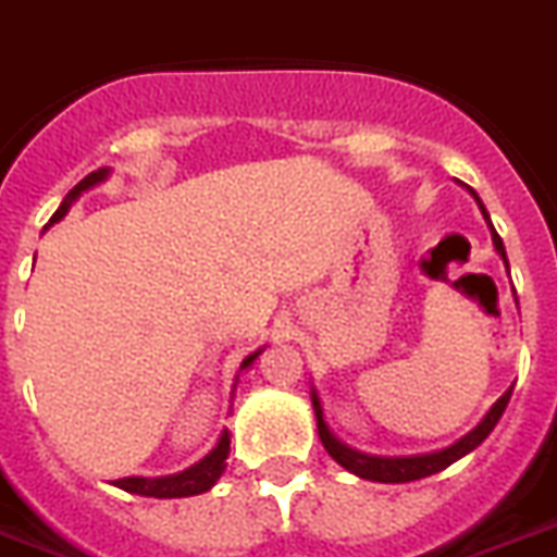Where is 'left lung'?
I'll return each instance as SVG.
<instances>
[{"label":"left lung","instance_id":"obj_1","mask_svg":"<svg viewBox=\"0 0 557 557\" xmlns=\"http://www.w3.org/2000/svg\"><path fill=\"white\" fill-rule=\"evenodd\" d=\"M473 198H475V203H479L481 214H484V221H487L490 232H493L495 251L502 255L504 265H507V271H509L507 251H504L502 237H498V232H495L493 223H490L487 209H484V203H481L475 191H473ZM509 396H512V387H509L502 399L495 401L493 408L487 410V416H484V419H481V422L475 424L470 433H467V436H461L456 445L445 447V450H436V453H422V456H368V453L354 450V447H348L345 442H339V438L331 433L329 422H325V413H322V405H320V396H317V391H311V405H314L317 433H320L322 447L329 450V456L336 461V465H343L348 473L359 475V479L382 481V484H405V481H416V479H424V475L438 473V470L450 467L453 461H459L461 456H467V453H473L475 447H479L481 442L490 436V433H493V428L498 424L502 413L507 410Z\"/></svg>","mask_w":557,"mask_h":557}]
</instances>
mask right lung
<instances>
[{"label":"right lung","mask_w":557,"mask_h":557,"mask_svg":"<svg viewBox=\"0 0 557 557\" xmlns=\"http://www.w3.org/2000/svg\"><path fill=\"white\" fill-rule=\"evenodd\" d=\"M107 175H110V170H107V166H101V170L90 172V175L84 177V181H78V184L67 191V198L62 200V207L55 209V214L50 218L48 226H53V223L62 221L64 214H67V209L73 207V200H76L82 191L92 189L96 184L107 181ZM260 354H263V348L255 350V354H249V357L243 359L240 371H246V368H249L251 362L260 357ZM226 459H228V430H223L221 438H218V445H214L212 450L203 456V459L195 461V465L186 467V470H181V473L161 475V479L129 475V479L115 481V487L127 490V493H135V495H149V498H186V495H200V493H207V490H212L214 481L221 479L223 470H226Z\"/></svg>","instance_id":"right-lung-1"}]
</instances>
